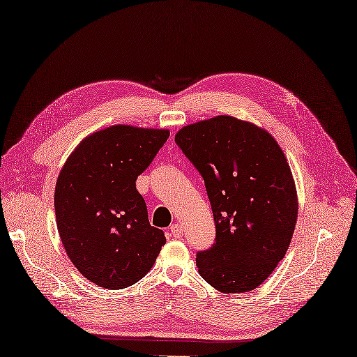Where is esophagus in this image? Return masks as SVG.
<instances>
[{
	"label": "esophagus",
	"instance_id": "1",
	"mask_svg": "<svg viewBox=\"0 0 357 357\" xmlns=\"http://www.w3.org/2000/svg\"><path fill=\"white\" fill-rule=\"evenodd\" d=\"M169 231H171V236L176 239H180L183 236V227L180 225H173L169 227Z\"/></svg>",
	"mask_w": 357,
	"mask_h": 357
}]
</instances>
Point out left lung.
<instances>
[{
  "label": "left lung",
  "instance_id": "left-lung-1",
  "mask_svg": "<svg viewBox=\"0 0 357 357\" xmlns=\"http://www.w3.org/2000/svg\"><path fill=\"white\" fill-rule=\"evenodd\" d=\"M176 143L199 171L211 202L215 242L196 255L199 275L220 292L255 289L285 257L298 198L275 137L230 115L184 126Z\"/></svg>",
  "mask_w": 357,
  "mask_h": 357
}]
</instances>
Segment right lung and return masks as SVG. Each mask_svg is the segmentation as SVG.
<instances>
[{
    "instance_id": "1",
    "label": "right lung",
    "mask_w": 357,
    "mask_h": 357,
    "mask_svg": "<svg viewBox=\"0 0 357 357\" xmlns=\"http://www.w3.org/2000/svg\"><path fill=\"white\" fill-rule=\"evenodd\" d=\"M169 137L162 128L112 126L81 140L56 181L63 248L78 272L106 289L139 282L167 239L149 223L136 180Z\"/></svg>"
}]
</instances>
